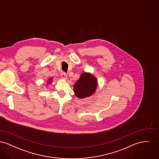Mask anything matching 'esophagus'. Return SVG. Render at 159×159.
Here are the masks:
<instances>
[{"instance_id": "34e87169", "label": "esophagus", "mask_w": 159, "mask_h": 159, "mask_svg": "<svg viewBox=\"0 0 159 159\" xmlns=\"http://www.w3.org/2000/svg\"><path fill=\"white\" fill-rule=\"evenodd\" d=\"M61 78H62L63 79H64V80H66V79H67V75H66L65 72H62V73L61 74Z\"/></svg>"}]
</instances>
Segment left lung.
<instances>
[{"label": "left lung", "mask_w": 159, "mask_h": 159, "mask_svg": "<svg viewBox=\"0 0 159 159\" xmlns=\"http://www.w3.org/2000/svg\"><path fill=\"white\" fill-rule=\"evenodd\" d=\"M98 83L96 78L90 72L82 73L79 80L73 85L76 96L84 99L91 96L98 87Z\"/></svg>", "instance_id": "left-lung-1"}]
</instances>
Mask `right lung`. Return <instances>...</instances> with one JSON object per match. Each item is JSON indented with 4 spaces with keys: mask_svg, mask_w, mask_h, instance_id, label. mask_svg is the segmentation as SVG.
<instances>
[{
    "mask_svg": "<svg viewBox=\"0 0 159 159\" xmlns=\"http://www.w3.org/2000/svg\"><path fill=\"white\" fill-rule=\"evenodd\" d=\"M52 78H50L48 80V81H47V85H49V84H51V83H52Z\"/></svg>",
    "mask_w": 159,
    "mask_h": 159,
    "instance_id": "obj_1",
    "label": "right lung"
}]
</instances>
